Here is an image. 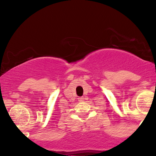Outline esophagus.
Returning <instances> with one entry per match:
<instances>
[{
    "mask_svg": "<svg viewBox=\"0 0 156 156\" xmlns=\"http://www.w3.org/2000/svg\"><path fill=\"white\" fill-rule=\"evenodd\" d=\"M78 100L79 102H83L84 101V98H83V97H80V98H78Z\"/></svg>",
    "mask_w": 156,
    "mask_h": 156,
    "instance_id": "1",
    "label": "esophagus"
}]
</instances>
